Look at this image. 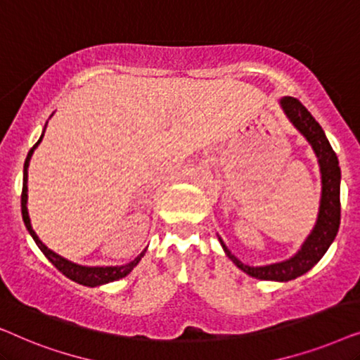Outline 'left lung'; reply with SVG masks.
<instances>
[{"label":"left lung","mask_w":360,"mask_h":360,"mask_svg":"<svg viewBox=\"0 0 360 360\" xmlns=\"http://www.w3.org/2000/svg\"><path fill=\"white\" fill-rule=\"evenodd\" d=\"M280 106L283 108L285 115L292 124L307 137L311 144L314 154L318 157L319 170H321V201H319V213L316 224L309 236L304 240L302 249L293 257L283 262L262 265V267H250L236 259L226 244L221 240L224 252L238 267L250 277L260 280H275V282H288L307 274L309 269L319 262V259L326 254L329 245L336 238L339 223H341V200H339V190H341V169L336 152L329 144L323 127L318 124L307 108L293 96H283L280 100Z\"/></svg>","instance_id":"left-lung-1"}]
</instances>
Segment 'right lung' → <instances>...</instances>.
<instances>
[{
	"label": "right lung",
	"instance_id": "right-lung-1",
	"mask_svg": "<svg viewBox=\"0 0 360 360\" xmlns=\"http://www.w3.org/2000/svg\"><path fill=\"white\" fill-rule=\"evenodd\" d=\"M47 126V124H46ZM44 131H46V127H44ZM44 137V132L41 136V139H39L36 144L32 146V149L29 150V154L26 157V162H24V176H22V193H21V213H22V221L24 224H26V228L29 231V234L32 236L34 243L37 244V248L42 250V254L46 255V257L51 260V262L56 265L57 270H60V272L68 277L73 282L80 283V285H86V287H96V285H103V283H108V282H115V280H120L122 277H126L127 274L131 272L132 269L136 267L137 264H139V260L144 257V252L146 250H142V252L137 255V257L132 260V262L126 264V265H115V267H86V265H78V264H73L70 260L63 259L62 255H58L53 252L47 248L46 244L42 243L41 239L37 238V234L34 233L32 226H31V219H29V213H27V167H29V160H31L32 157V152L36 147L41 144Z\"/></svg>",
	"mask_w": 360,
	"mask_h": 360
}]
</instances>
